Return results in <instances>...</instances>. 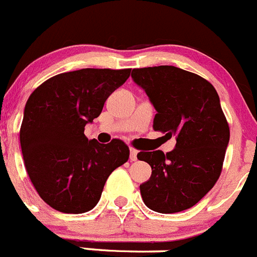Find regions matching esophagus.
Masks as SVG:
<instances>
[{
    "label": "esophagus",
    "mask_w": 257,
    "mask_h": 257,
    "mask_svg": "<svg viewBox=\"0 0 257 257\" xmlns=\"http://www.w3.org/2000/svg\"><path fill=\"white\" fill-rule=\"evenodd\" d=\"M137 155H138L137 150H136V149H131V156H129L131 161H136V160H137Z\"/></svg>",
    "instance_id": "obj_1"
}]
</instances>
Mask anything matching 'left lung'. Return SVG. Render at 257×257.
Returning a JSON list of instances; mask_svg holds the SVG:
<instances>
[{
  "instance_id": "8db88e82",
  "label": "left lung",
  "mask_w": 257,
  "mask_h": 257,
  "mask_svg": "<svg viewBox=\"0 0 257 257\" xmlns=\"http://www.w3.org/2000/svg\"><path fill=\"white\" fill-rule=\"evenodd\" d=\"M132 78L157 111L155 131L177 137L168 154L157 150L137 155L152 169L140 186L143 202L161 214L195 206L220 177L229 143L218 92L202 77L175 66L133 69Z\"/></svg>"
}]
</instances>
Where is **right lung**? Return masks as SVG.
<instances>
[{"label": "right lung", "mask_w": 257, "mask_h": 257, "mask_svg": "<svg viewBox=\"0 0 257 257\" xmlns=\"http://www.w3.org/2000/svg\"><path fill=\"white\" fill-rule=\"evenodd\" d=\"M132 69H80L50 78L33 91L24 108L20 146L34 188L52 209L82 214L100 201L108 175L126 163L129 147L88 140L85 124Z\"/></svg>", "instance_id": "add662e5"}]
</instances>
